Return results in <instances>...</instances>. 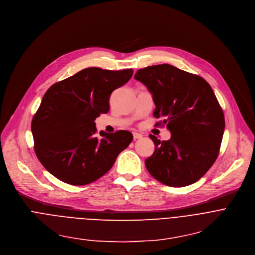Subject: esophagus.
I'll return each instance as SVG.
<instances>
[{"label": "esophagus", "mask_w": 255, "mask_h": 255, "mask_svg": "<svg viewBox=\"0 0 255 255\" xmlns=\"http://www.w3.org/2000/svg\"><path fill=\"white\" fill-rule=\"evenodd\" d=\"M132 135H133V139H138V138H142L143 134L139 133V132H136V131H133L132 132Z\"/></svg>", "instance_id": "1"}]
</instances>
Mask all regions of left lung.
Instances as JSON below:
<instances>
[{"mask_svg": "<svg viewBox=\"0 0 255 255\" xmlns=\"http://www.w3.org/2000/svg\"><path fill=\"white\" fill-rule=\"evenodd\" d=\"M134 79L152 93L156 108L171 137L155 144L154 154L145 160L149 173L161 183L181 187L202 178L215 163L225 129V118L210 84L171 65L138 70Z\"/></svg>", "mask_w": 255, "mask_h": 255, "instance_id": "1", "label": "left lung"}]
</instances>
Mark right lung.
I'll use <instances>...</instances> for the list:
<instances>
[{"label": "right lung", "instance_id": "obj_1", "mask_svg": "<svg viewBox=\"0 0 255 255\" xmlns=\"http://www.w3.org/2000/svg\"><path fill=\"white\" fill-rule=\"evenodd\" d=\"M132 73L87 68L49 87L31 131L35 154L50 174L68 184L86 185L110 170L132 134L118 130L97 136L94 121L108 112L110 94Z\"/></svg>", "mask_w": 255, "mask_h": 255}]
</instances>
